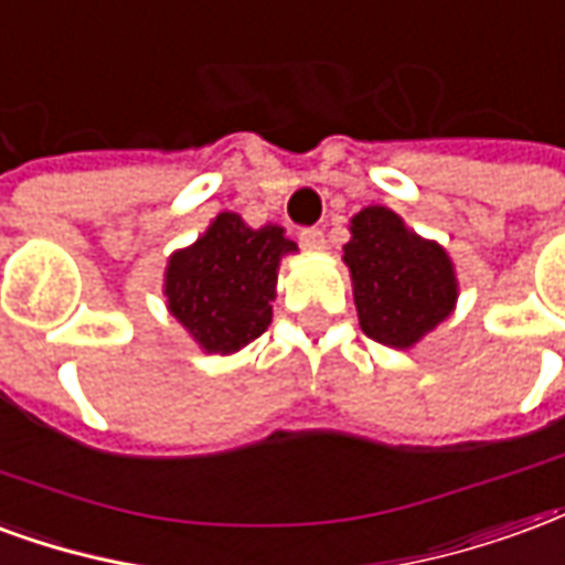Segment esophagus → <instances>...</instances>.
Listing matches in <instances>:
<instances>
[{
  "label": "esophagus",
  "instance_id": "34e87169",
  "mask_svg": "<svg viewBox=\"0 0 565 565\" xmlns=\"http://www.w3.org/2000/svg\"><path fill=\"white\" fill-rule=\"evenodd\" d=\"M298 241H300V246H307V249H322L324 232L322 228H316V225H310V228H300Z\"/></svg>",
  "mask_w": 565,
  "mask_h": 565
}]
</instances>
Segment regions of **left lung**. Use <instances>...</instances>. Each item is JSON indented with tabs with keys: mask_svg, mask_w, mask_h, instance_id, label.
<instances>
[{
	"mask_svg": "<svg viewBox=\"0 0 565 565\" xmlns=\"http://www.w3.org/2000/svg\"><path fill=\"white\" fill-rule=\"evenodd\" d=\"M343 253L358 319L376 343L409 349L455 307L457 279L446 249L422 241L391 210H361Z\"/></svg>",
	"mask_w": 565,
	"mask_h": 565,
	"instance_id": "1",
	"label": "left lung"
}]
</instances>
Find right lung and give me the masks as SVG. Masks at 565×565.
<instances>
[{
	"label": "right lung",
	"mask_w": 565,
	"mask_h": 565,
	"mask_svg": "<svg viewBox=\"0 0 565 565\" xmlns=\"http://www.w3.org/2000/svg\"><path fill=\"white\" fill-rule=\"evenodd\" d=\"M295 249L279 225L249 228L237 213H220L195 246L171 258L168 307L207 352H237L270 324L279 258Z\"/></svg>",
	"instance_id": "1"
}]
</instances>
